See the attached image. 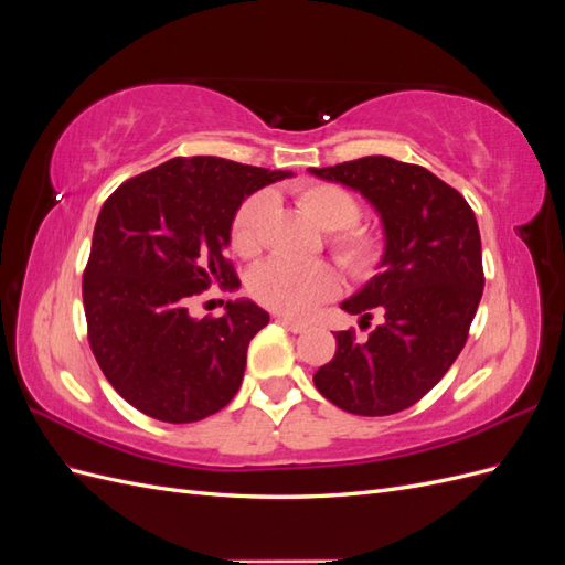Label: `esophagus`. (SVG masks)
Instances as JSON below:
<instances>
[{"label":"esophagus","instance_id":"34e87169","mask_svg":"<svg viewBox=\"0 0 565 565\" xmlns=\"http://www.w3.org/2000/svg\"><path fill=\"white\" fill-rule=\"evenodd\" d=\"M278 322L282 324V328H287L289 332H295V334L306 332V328H309V324H306L303 320H295V318H287V316H278Z\"/></svg>","mask_w":565,"mask_h":565}]
</instances>
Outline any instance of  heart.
<instances>
[{"mask_svg":"<svg viewBox=\"0 0 565 565\" xmlns=\"http://www.w3.org/2000/svg\"><path fill=\"white\" fill-rule=\"evenodd\" d=\"M297 202L313 216L318 226L330 231V249L353 278H370L384 259V237L358 224L361 202L344 185L330 181H306L295 188ZM273 207L268 191L252 193L231 221L233 249L252 259L264 247L266 221ZM339 276L328 262L268 259L252 273L249 289L268 309L287 316H306L318 303L339 292Z\"/></svg>","mask_w":565,"mask_h":565,"instance_id":"heart-1","label":"heart"}]
</instances>
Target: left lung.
Wrapping results in <instances>:
<instances>
[{"instance_id": "8db88e82", "label": "left lung", "mask_w": 565, "mask_h": 565, "mask_svg": "<svg viewBox=\"0 0 565 565\" xmlns=\"http://www.w3.org/2000/svg\"><path fill=\"white\" fill-rule=\"evenodd\" d=\"M311 174L349 185L384 226L382 270L341 309L377 324L365 344L337 332V353L313 374L324 398L351 415L384 417L426 396L465 349L483 295L481 233L473 210L429 169L370 156Z\"/></svg>"}]
</instances>
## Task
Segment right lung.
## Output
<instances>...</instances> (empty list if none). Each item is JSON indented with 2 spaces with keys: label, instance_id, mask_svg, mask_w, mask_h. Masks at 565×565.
<instances>
[{
  "label": "right lung",
  "instance_id": "obj_1",
  "mask_svg": "<svg viewBox=\"0 0 565 565\" xmlns=\"http://www.w3.org/2000/svg\"><path fill=\"white\" fill-rule=\"evenodd\" d=\"M292 177L224 158H174L125 181L96 218L82 280L89 344L106 380L143 415L188 424L226 407L247 347L268 324L254 301L202 320L188 303L241 280L224 256L231 221L259 188Z\"/></svg>",
  "mask_w": 565,
  "mask_h": 565
}]
</instances>
